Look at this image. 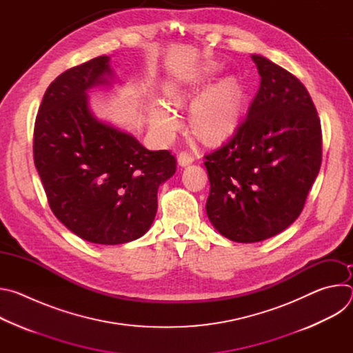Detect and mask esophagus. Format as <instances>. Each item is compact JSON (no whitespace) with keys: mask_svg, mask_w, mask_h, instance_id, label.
Returning a JSON list of instances; mask_svg holds the SVG:
<instances>
[{"mask_svg":"<svg viewBox=\"0 0 353 353\" xmlns=\"http://www.w3.org/2000/svg\"><path fill=\"white\" fill-rule=\"evenodd\" d=\"M177 161H179L180 166H188L190 163L194 162V157L190 152H187V150H183V152L179 154Z\"/></svg>","mask_w":353,"mask_h":353,"instance_id":"1","label":"esophagus"}]
</instances>
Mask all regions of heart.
Returning a JSON list of instances; mask_svg holds the SVG:
<instances>
[{
    "label": "heart",
    "instance_id": "heart-1",
    "mask_svg": "<svg viewBox=\"0 0 353 353\" xmlns=\"http://www.w3.org/2000/svg\"><path fill=\"white\" fill-rule=\"evenodd\" d=\"M215 70L207 65L203 75H210ZM201 77H194L187 82H169L165 86V97L168 105L177 106L188 96L191 88L199 82ZM241 102V90L233 77H228L216 85L201 93L192 105L191 116L195 128L207 137H219L229 131L239 116ZM149 121L159 134L172 135L177 128V117L173 112L158 102L149 106Z\"/></svg>",
    "mask_w": 353,
    "mask_h": 353
}]
</instances>
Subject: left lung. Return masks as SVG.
I'll return each instance as SVG.
<instances>
[{
    "instance_id": "8db88e82",
    "label": "left lung",
    "mask_w": 353,
    "mask_h": 353,
    "mask_svg": "<svg viewBox=\"0 0 353 353\" xmlns=\"http://www.w3.org/2000/svg\"><path fill=\"white\" fill-rule=\"evenodd\" d=\"M261 77L248 114L221 148L207 154V215L229 240L256 243L290 226L321 166V124L294 75L251 56Z\"/></svg>"
}]
</instances>
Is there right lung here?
I'll list each match as a JSON object with an SVG mask.
<instances>
[{
  "mask_svg": "<svg viewBox=\"0 0 353 353\" xmlns=\"http://www.w3.org/2000/svg\"><path fill=\"white\" fill-rule=\"evenodd\" d=\"M110 57L67 70L47 88L33 132V159L48 205L72 233L96 244L143 236L158 188L176 172L169 150H149L131 134L97 120L86 90L110 85Z\"/></svg>",
  "mask_w": 353,
  "mask_h": 353,
  "instance_id": "obj_1",
  "label": "right lung"
}]
</instances>
